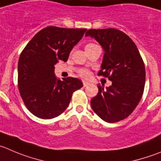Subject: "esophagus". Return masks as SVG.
Returning a JSON list of instances; mask_svg holds the SVG:
<instances>
[{
	"label": "esophagus",
	"instance_id": "1",
	"mask_svg": "<svg viewBox=\"0 0 161 161\" xmlns=\"http://www.w3.org/2000/svg\"><path fill=\"white\" fill-rule=\"evenodd\" d=\"M89 82H88V81H83V85H84V87H86V86H88V85H89Z\"/></svg>",
	"mask_w": 161,
	"mask_h": 161
}]
</instances>
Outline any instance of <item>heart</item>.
Instances as JSON below:
<instances>
[{
    "label": "heart",
    "instance_id": "heart-1",
    "mask_svg": "<svg viewBox=\"0 0 161 161\" xmlns=\"http://www.w3.org/2000/svg\"><path fill=\"white\" fill-rule=\"evenodd\" d=\"M93 45H96V44L88 43L86 46H85V48H88V47H92V46H93ZM80 76H81L82 77L87 78V77H88V76H89L90 73H89V71H88V70L83 69V70H81V71H80Z\"/></svg>",
    "mask_w": 161,
    "mask_h": 161
}]
</instances>
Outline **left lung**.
<instances>
[{"label":"left lung","instance_id":"left-lung-1","mask_svg":"<svg viewBox=\"0 0 161 161\" xmlns=\"http://www.w3.org/2000/svg\"><path fill=\"white\" fill-rule=\"evenodd\" d=\"M85 36L94 38L104 50L98 75L112 82L107 88L98 85L92 108L107 122L123 120L137 106L145 88V64L138 49L126 34L115 28L89 29Z\"/></svg>","mask_w":161,"mask_h":161}]
</instances>
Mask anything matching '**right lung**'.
<instances>
[{
  "instance_id": "1",
  "label": "right lung",
  "mask_w": 161,
  "mask_h": 161,
  "mask_svg": "<svg viewBox=\"0 0 161 161\" xmlns=\"http://www.w3.org/2000/svg\"><path fill=\"white\" fill-rule=\"evenodd\" d=\"M87 29L50 26L39 31L27 44L18 62V88L24 104L36 117L50 119L60 115L72 95L83 87L77 78L58 80L54 65L67 62L70 51Z\"/></svg>"
}]
</instances>
